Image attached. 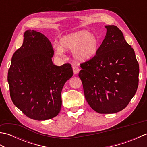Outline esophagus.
<instances>
[{"mask_svg":"<svg viewBox=\"0 0 147 147\" xmlns=\"http://www.w3.org/2000/svg\"><path fill=\"white\" fill-rule=\"evenodd\" d=\"M73 73L74 74H76L79 73L80 71V69L76 65H74V66L73 67Z\"/></svg>","mask_w":147,"mask_h":147,"instance_id":"esophagus-1","label":"esophagus"}]
</instances>
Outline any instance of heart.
I'll list each match as a JSON object with an SVG mask.
<instances>
[{
  "label": "heart",
  "mask_w": 147,
  "mask_h": 147,
  "mask_svg": "<svg viewBox=\"0 0 147 147\" xmlns=\"http://www.w3.org/2000/svg\"><path fill=\"white\" fill-rule=\"evenodd\" d=\"M99 47L100 39L96 34L87 30H80L62 36L60 45H55V52L58 56H62L64 51H73L74 60L83 62L95 57Z\"/></svg>",
  "instance_id": "1"
}]
</instances>
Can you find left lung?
<instances>
[{"mask_svg": "<svg viewBox=\"0 0 147 147\" xmlns=\"http://www.w3.org/2000/svg\"><path fill=\"white\" fill-rule=\"evenodd\" d=\"M105 27L97 54L80 64L78 75L90 107L100 114H113L125 108L135 95L139 64L121 31L114 25Z\"/></svg>", "mask_w": 147, "mask_h": 147, "instance_id": "1", "label": "left lung"}]
</instances>
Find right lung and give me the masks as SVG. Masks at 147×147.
Segmentation results:
<instances>
[{"mask_svg":"<svg viewBox=\"0 0 147 147\" xmlns=\"http://www.w3.org/2000/svg\"><path fill=\"white\" fill-rule=\"evenodd\" d=\"M54 50L42 33L28 30L23 45L16 51L8 71L7 81L13 104L32 119L44 121L60 112L61 92L73 75L69 64H53Z\"/></svg>","mask_w":147,"mask_h":147,"instance_id":"obj_1","label":"right lung"}]
</instances>
